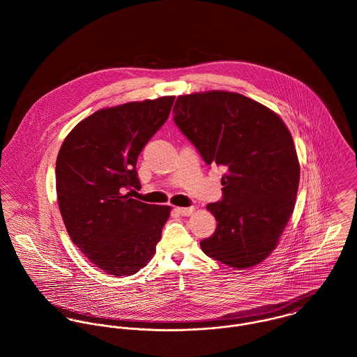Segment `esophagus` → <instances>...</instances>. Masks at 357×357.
<instances>
[{"label":"esophagus","instance_id":"obj_1","mask_svg":"<svg viewBox=\"0 0 357 357\" xmlns=\"http://www.w3.org/2000/svg\"><path fill=\"white\" fill-rule=\"evenodd\" d=\"M176 211L180 213L181 215H191L195 211V207L194 206H191V207H176Z\"/></svg>","mask_w":357,"mask_h":357}]
</instances>
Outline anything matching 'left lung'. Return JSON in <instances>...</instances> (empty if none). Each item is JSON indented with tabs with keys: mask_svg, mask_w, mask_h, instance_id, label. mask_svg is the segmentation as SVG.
<instances>
[{
	"mask_svg": "<svg viewBox=\"0 0 357 357\" xmlns=\"http://www.w3.org/2000/svg\"><path fill=\"white\" fill-rule=\"evenodd\" d=\"M173 119L207 165L225 170L222 199L207 204L215 232L204 253L236 269L258 265L284 231L297 198L300 163L293 137L268 107L210 91L178 96Z\"/></svg>",
	"mask_w": 357,
	"mask_h": 357,
	"instance_id": "obj_1",
	"label": "left lung"
}]
</instances>
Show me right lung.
I'll list each match as a JSON object with an SVG mask.
<instances>
[{
	"mask_svg": "<svg viewBox=\"0 0 357 357\" xmlns=\"http://www.w3.org/2000/svg\"><path fill=\"white\" fill-rule=\"evenodd\" d=\"M174 96L102 108L64 139L56 159L57 204L73 243L114 276H130L153 258L170 206L130 198L136 163L166 122Z\"/></svg>",
	"mask_w": 357,
	"mask_h": 357,
	"instance_id": "add662e5",
	"label": "right lung"
}]
</instances>
